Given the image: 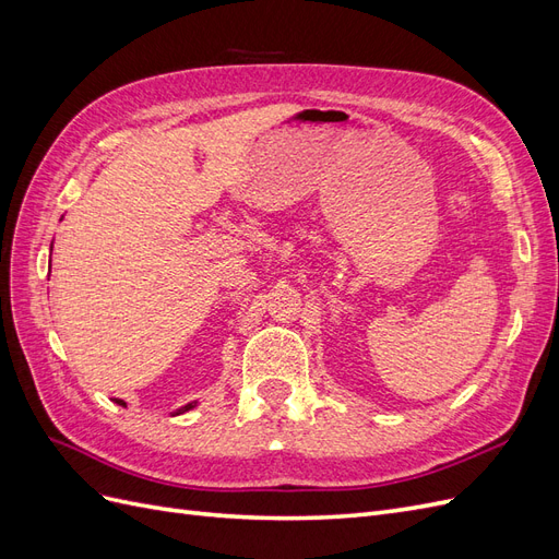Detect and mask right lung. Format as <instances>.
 I'll list each match as a JSON object with an SVG mask.
<instances>
[{
    "instance_id": "right-lung-1",
    "label": "right lung",
    "mask_w": 559,
    "mask_h": 559,
    "mask_svg": "<svg viewBox=\"0 0 559 559\" xmlns=\"http://www.w3.org/2000/svg\"><path fill=\"white\" fill-rule=\"evenodd\" d=\"M50 251H53V245H50ZM114 403H118V405H123V408H126V401L123 399H114ZM195 405H198V401H191V403H186V405H181V408H177L175 413H170L173 417L175 415H183V413H189V411H193L195 408Z\"/></svg>"
}]
</instances>
